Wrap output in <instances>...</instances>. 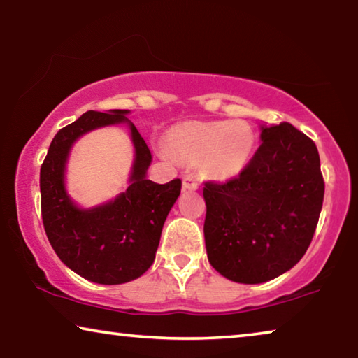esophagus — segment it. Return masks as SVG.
<instances>
[{"instance_id": "esophagus-1", "label": "esophagus", "mask_w": 358, "mask_h": 358, "mask_svg": "<svg viewBox=\"0 0 358 358\" xmlns=\"http://www.w3.org/2000/svg\"><path fill=\"white\" fill-rule=\"evenodd\" d=\"M183 187L185 189H197L199 181L194 175H185L183 177Z\"/></svg>"}]
</instances>
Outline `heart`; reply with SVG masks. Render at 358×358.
<instances>
[{"label":"heart","mask_w":358,"mask_h":358,"mask_svg":"<svg viewBox=\"0 0 358 358\" xmlns=\"http://www.w3.org/2000/svg\"><path fill=\"white\" fill-rule=\"evenodd\" d=\"M254 132L243 121H187L172 126L162 153L183 161H199L205 173L232 178L243 171L254 150Z\"/></svg>","instance_id":"heart-1"}]
</instances>
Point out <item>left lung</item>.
<instances>
[{"label": "left lung", "instance_id": "1", "mask_svg": "<svg viewBox=\"0 0 358 358\" xmlns=\"http://www.w3.org/2000/svg\"><path fill=\"white\" fill-rule=\"evenodd\" d=\"M262 143L237 177L207 181L203 234L211 266L259 284L305 256L322 210L317 147L290 123L262 128Z\"/></svg>", "mask_w": 358, "mask_h": 358}]
</instances>
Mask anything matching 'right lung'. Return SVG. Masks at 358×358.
Instances as JSON below:
<instances>
[{
  "label": "right lung",
  "instance_id": "right-lung-1",
  "mask_svg": "<svg viewBox=\"0 0 358 358\" xmlns=\"http://www.w3.org/2000/svg\"><path fill=\"white\" fill-rule=\"evenodd\" d=\"M128 110H88L57 132L41 166V213L53 251L72 271L98 284H123L147 271L159 246L162 226L181 191V180L157 185L145 177L151 162L147 143L132 123L136 147L131 185L115 201L80 210L64 191L71 145L85 132L128 121Z\"/></svg>",
  "mask_w": 358,
  "mask_h": 358
}]
</instances>
